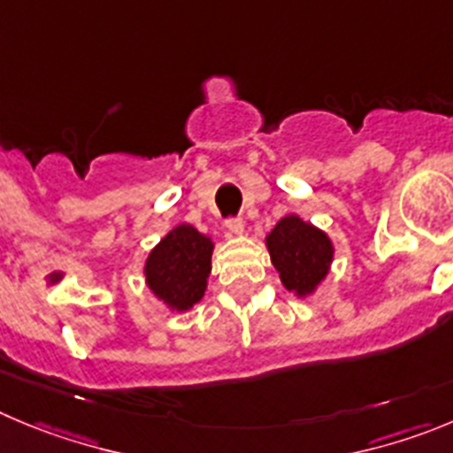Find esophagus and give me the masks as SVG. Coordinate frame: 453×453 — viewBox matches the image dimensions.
<instances>
[{
    "instance_id": "esophagus-1",
    "label": "esophagus",
    "mask_w": 453,
    "mask_h": 453,
    "mask_svg": "<svg viewBox=\"0 0 453 453\" xmlns=\"http://www.w3.org/2000/svg\"><path fill=\"white\" fill-rule=\"evenodd\" d=\"M226 227L230 236H241L243 234V230H246V223H243V219H227Z\"/></svg>"
}]
</instances>
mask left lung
<instances>
[{"label": "left lung", "mask_w": 453, "mask_h": 453, "mask_svg": "<svg viewBox=\"0 0 453 453\" xmlns=\"http://www.w3.org/2000/svg\"><path fill=\"white\" fill-rule=\"evenodd\" d=\"M265 248L284 288L297 299L317 293L335 259L331 236L311 221H303L299 214L279 219L265 234Z\"/></svg>", "instance_id": "left-lung-1"}]
</instances>
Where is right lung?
Instances as JSON below:
<instances>
[{"instance_id":"add662e5","label":"right lung","mask_w":453,"mask_h":453,"mask_svg":"<svg viewBox=\"0 0 453 453\" xmlns=\"http://www.w3.org/2000/svg\"><path fill=\"white\" fill-rule=\"evenodd\" d=\"M212 252V236L179 223L147 255L142 265L147 288L172 312L192 311L207 290Z\"/></svg>"}]
</instances>
